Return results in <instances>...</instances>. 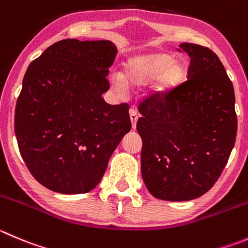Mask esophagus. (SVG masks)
<instances>
[{
  "label": "esophagus",
  "instance_id": "obj_1",
  "mask_svg": "<svg viewBox=\"0 0 248 248\" xmlns=\"http://www.w3.org/2000/svg\"><path fill=\"white\" fill-rule=\"evenodd\" d=\"M129 117H131V122H132V127L136 128L137 127V121H138V114L134 109L129 110Z\"/></svg>",
  "mask_w": 248,
  "mask_h": 248
}]
</instances>
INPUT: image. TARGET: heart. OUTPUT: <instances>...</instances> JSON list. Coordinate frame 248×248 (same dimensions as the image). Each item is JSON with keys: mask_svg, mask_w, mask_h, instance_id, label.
Here are the masks:
<instances>
[{"mask_svg": "<svg viewBox=\"0 0 248 248\" xmlns=\"http://www.w3.org/2000/svg\"><path fill=\"white\" fill-rule=\"evenodd\" d=\"M184 71V65L179 60H172L167 54L136 55L126 62L124 75L119 73L110 75V85L117 94L126 95L128 85L139 87L156 78L154 90L157 93H165L179 85Z\"/></svg>", "mask_w": 248, "mask_h": 248, "instance_id": "heart-1", "label": "heart"}]
</instances>
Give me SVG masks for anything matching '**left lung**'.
Masks as SVG:
<instances>
[{
	"label": "left lung",
	"mask_w": 248,
	"mask_h": 248,
	"mask_svg": "<svg viewBox=\"0 0 248 248\" xmlns=\"http://www.w3.org/2000/svg\"><path fill=\"white\" fill-rule=\"evenodd\" d=\"M190 57L188 80L139 103L141 177L156 199L188 201L207 193L235 144L234 87L207 47L182 43Z\"/></svg>",
	"instance_id": "8db88e82"
}]
</instances>
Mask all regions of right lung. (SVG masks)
Instances as JSON below:
<instances>
[{
    "instance_id": "1",
    "label": "right lung",
    "mask_w": 248,
    "mask_h": 248,
    "mask_svg": "<svg viewBox=\"0 0 248 248\" xmlns=\"http://www.w3.org/2000/svg\"><path fill=\"white\" fill-rule=\"evenodd\" d=\"M111 41L66 38L31 62L14 115L19 151L38 183L60 194L94 189L131 129L128 104L110 105Z\"/></svg>"
}]
</instances>
